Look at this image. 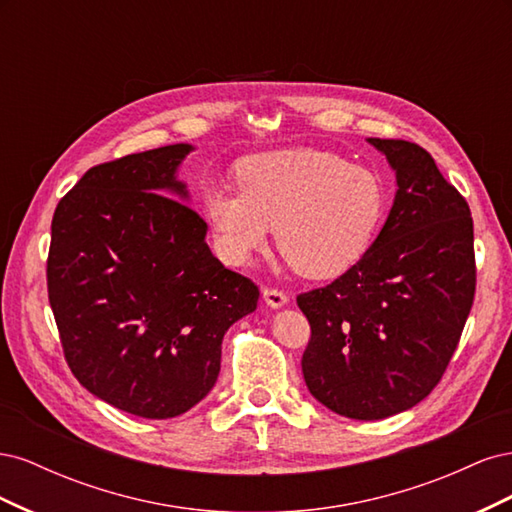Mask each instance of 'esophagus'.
<instances>
[{"label":"esophagus","instance_id":"obj_1","mask_svg":"<svg viewBox=\"0 0 512 512\" xmlns=\"http://www.w3.org/2000/svg\"><path fill=\"white\" fill-rule=\"evenodd\" d=\"M262 297H265L267 305H271V307H282L288 303V294L280 288H265L262 290Z\"/></svg>","mask_w":512,"mask_h":512}]
</instances>
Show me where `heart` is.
Masks as SVG:
<instances>
[{
  "label": "heart",
  "mask_w": 512,
  "mask_h": 512,
  "mask_svg": "<svg viewBox=\"0 0 512 512\" xmlns=\"http://www.w3.org/2000/svg\"><path fill=\"white\" fill-rule=\"evenodd\" d=\"M235 188H211L205 211L220 252L243 265L275 239L290 267L335 277L374 243L386 209L378 173L333 151L299 147L243 158Z\"/></svg>",
  "instance_id": "b5f03b06"
}]
</instances>
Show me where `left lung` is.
Listing matches in <instances>:
<instances>
[{"mask_svg":"<svg viewBox=\"0 0 512 512\" xmlns=\"http://www.w3.org/2000/svg\"><path fill=\"white\" fill-rule=\"evenodd\" d=\"M369 143L397 175L389 218L356 265L297 297L312 329L301 359L307 389L359 421L404 412L436 389L476 292L466 198L421 145Z\"/></svg>","mask_w":512,"mask_h":512,"instance_id":"left-lung-1","label":"left lung"}]
</instances>
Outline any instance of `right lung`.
Here are the masks:
<instances>
[{
    "mask_svg": "<svg viewBox=\"0 0 512 512\" xmlns=\"http://www.w3.org/2000/svg\"><path fill=\"white\" fill-rule=\"evenodd\" d=\"M190 145L89 168L59 200L46 288L66 363L89 393L143 418L196 406L220 374L222 339L260 290L226 269L175 170Z\"/></svg>",
    "mask_w": 512,
    "mask_h": 512,
    "instance_id": "1",
    "label": "right lung"
}]
</instances>
